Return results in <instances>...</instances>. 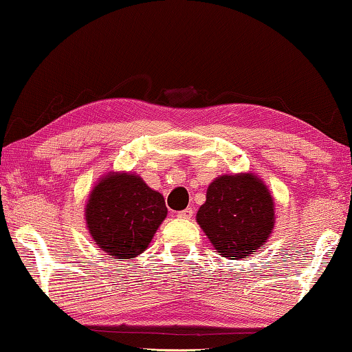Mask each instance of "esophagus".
<instances>
[{"mask_svg": "<svg viewBox=\"0 0 352 352\" xmlns=\"http://www.w3.org/2000/svg\"><path fill=\"white\" fill-rule=\"evenodd\" d=\"M192 214H194V210L192 208L182 210V211H178V213H177V216L182 217V219H191Z\"/></svg>", "mask_w": 352, "mask_h": 352, "instance_id": "esophagus-1", "label": "esophagus"}]
</instances>
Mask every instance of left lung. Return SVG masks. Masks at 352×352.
Wrapping results in <instances>:
<instances>
[{
  "instance_id": "obj_1",
  "label": "left lung",
  "mask_w": 352,
  "mask_h": 352,
  "mask_svg": "<svg viewBox=\"0 0 352 352\" xmlns=\"http://www.w3.org/2000/svg\"><path fill=\"white\" fill-rule=\"evenodd\" d=\"M196 219L219 255L246 258L274 228V200L256 175H221L206 189Z\"/></svg>"
}]
</instances>
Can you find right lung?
Returning <instances> with one entry per match:
<instances>
[{
  "instance_id": "right-lung-1",
  "label": "right lung",
  "mask_w": 352,
  "mask_h": 352,
  "mask_svg": "<svg viewBox=\"0 0 352 352\" xmlns=\"http://www.w3.org/2000/svg\"><path fill=\"white\" fill-rule=\"evenodd\" d=\"M166 216L164 197L141 177L126 172L104 175L86 205V224L94 241L119 260L142 254Z\"/></svg>"
}]
</instances>
